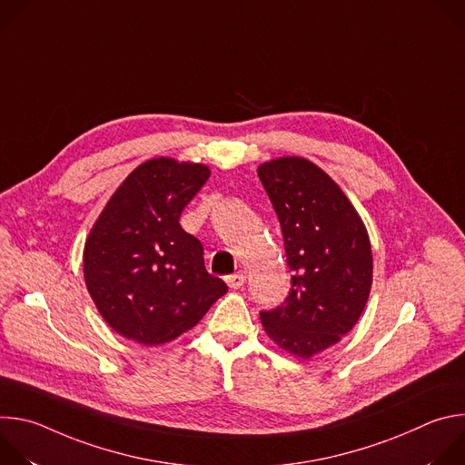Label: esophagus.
Instances as JSON below:
<instances>
[{"label":"esophagus","instance_id":"obj_1","mask_svg":"<svg viewBox=\"0 0 465 465\" xmlns=\"http://www.w3.org/2000/svg\"><path fill=\"white\" fill-rule=\"evenodd\" d=\"M244 282H246V274L242 271H239L232 276H226V283L230 289H241L244 285Z\"/></svg>","mask_w":465,"mask_h":465}]
</instances>
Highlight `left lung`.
I'll return each instance as SVG.
<instances>
[{
    "label": "left lung",
    "instance_id": "1",
    "mask_svg": "<svg viewBox=\"0 0 465 465\" xmlns=\"http://www.w3.org/2000/svg\"><path fill=\"white\" fill-rule=\"evenodd\" d=\"M278 215L291 291L282 305L259 311L267 335L309 359L337 344L357 323L371 289L368 232L342 189L303 158L257 169Z\"/></svg>",
    "mask_w": 465,
    "mask_h": 465
}]
</instances>
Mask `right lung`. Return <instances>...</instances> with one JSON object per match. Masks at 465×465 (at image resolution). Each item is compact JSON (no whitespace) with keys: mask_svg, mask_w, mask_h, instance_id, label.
<instances>
[{"mask_svg":"<svg viewBox=\"0 0 465 465\" xmlns=\"http://www.w3.org/2000/svg\"><path fill=\"white\" fill-rule=\"evenodd\" d=\"M208 178L201 163L149 160L124 178L94 224L84 280L121 337L142 346L171 342L226 294V283L206 271L203 242L178 223Z\"/></svg>","mask_w":465,"mask_h":465,"instance_id":"right-lung-1","label":"right lung"}]
</instances>
